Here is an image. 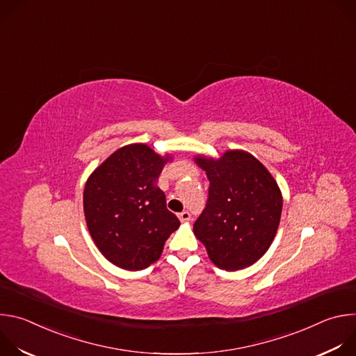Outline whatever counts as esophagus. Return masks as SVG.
<instances>
[{"instance_id": "1", "label": "esophagus", "mask_w": 356, "mask_h": 356, "mask_svg": "<svg viewBox=\"0 0 356 356\" xmlns=\"http://www.w3.org/2000/svg\"><path fill=\"white\" fill-rule=\"evenodd\" d=\"M179 220H180L181 222H186V221H190V220H191V216H190L188 211H181V213H179Z\"/></svg>"}]
</instances>
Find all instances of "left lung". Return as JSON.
<instances>
[{"label":"left lung","instance_id":"obj_1","mask_svg":"<svg viewBox=\"0 0 356 356\" xmlns=\"http://www.w3.org/2000/svg\"><path fill=\"white\" fill-rule=\"evenodd\" d=\"M194 161L210 180L194 235L217 268L234 272L253 265L279 228L283 198L276 180L245 150H227L220 159L198 155Z\"/></svg>","mask_w":356,"mask_h":356}]
</instances>
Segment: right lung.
I'll return each mask as SVG.
<instances>
[{
    "instance_id": "add662e5",
    "label": "right lung",
    "mask_w": 356,
    "mask_h": 356,
    "mask_svg": "<svg viewBox=\"0 0 356 356\" xmlns=\"http://www.w3.org/2000/svg\"><path fill=\"white\" fill-rule=\"evenodd\" d=\"M169 161L145 143H132L115 150L87 179V228L99 252L118 268L142 270L156 262L180 225L155 186Z\"/></svg>"
}]
</instances>
